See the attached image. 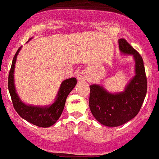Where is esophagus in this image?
<instances>
[{
  "instance_id": "1",
  "label": "esophagus",
  "mask_w": 159,
  "mask_h": 159,
  "mask_svg": "<svg viewBox=\"0 0 159 159\" xmlns=\"http://www.w3.org/2000/svg\"><path fill=\"white\" fill-rule=\"evenodd\" d=\"M76 76H77V80L80 82H84L87 79V74L85 71H83V70H82V71L77 73Z\"/></svg>"
}]
</instances>
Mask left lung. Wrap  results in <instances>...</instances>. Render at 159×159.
Wrapping results in <instances>:
<instances>
[{
	"mask_svg": "<svg viewBox=\"0 0 159 159\" xmlns=\"http://www.w3.org/2000/svg\"><path fill=\"white\" fill-rule=\"evenodd\" d=\"M122 53L132 55L135 61V76L124 91L111 94L101 85H90L89 107L96 120L104 126H119L139 112L147 94V81L141 56L124 39L118 40Z\"/></svg>",
	"mask_w": 159,
	"mask_h": 159,
	"instance_id": "8db88e82",
	"label": "left lung"
}]
</instances>
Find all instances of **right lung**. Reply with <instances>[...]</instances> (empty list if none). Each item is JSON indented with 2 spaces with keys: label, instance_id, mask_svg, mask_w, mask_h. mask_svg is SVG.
Segmentation results:
<instances>
[{
  "label": "right lung",
  "instance_id": "right-lung-1",
  "mask_svg": "<svg viewBox=\"0 0 159 159\" xmlns=\"http://www.w3.org/2000/svg\"><path fill=\"white\" fill-rule=\"evenodd\" d=\"M20 48L21 47L18 48L16 55L14 56L12 66L9 73L8 89L13 106L17 113L24 120L39 127H49L55 124L60 117L64 109L67 97L75 87L76 79L74 77L70 78L64 80L61 83L55 101L51 105L40 107V106H30L24 103L17 94L14 83L15 64Z\"/></svg>",
  "mask_w": 159,
  "mask_h": 159
}]
</instances>
